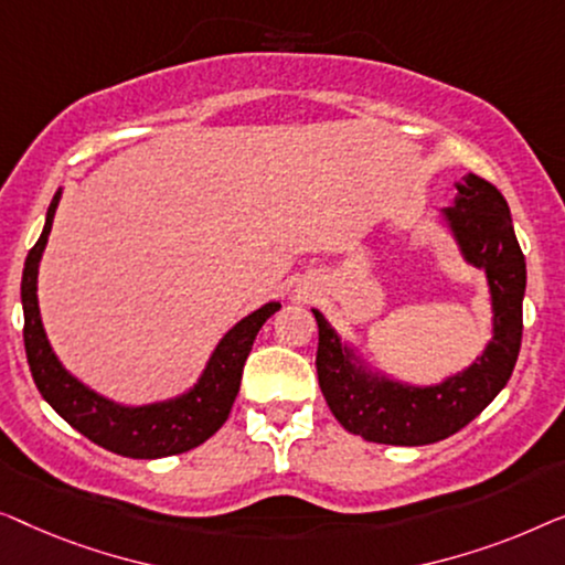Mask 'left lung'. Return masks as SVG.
<instances>
[{"label": "left lung", "instance_id": "obj_1", "mask_svg": "<svg viewBox=\"0 0 565 565\" xmlns=\"http://www.w3.org/2000/svg\"><path fill=\"white\" fill-rule=\"evenodd\" d=\"M443 225L460 258L487 274L491 340L476 359L435 384H409L365 361L359 345L343 340L320 309H312L317 379L324 402L348 433L384 445H430L450 438L489 407L510 381L522 343V299L527 268L502 192L466 173L456 200L440 210Z\"/></svg>", "mask_w": 565, "mask_h": 565}]
</instances>
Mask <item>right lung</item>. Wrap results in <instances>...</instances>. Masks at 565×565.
I'll list each match as a JSON object with an SVG mask.
<instances>
[{"label": "right lung", "mask_w": 565, "mask_h": 565, "mask_svg": "<svg viewBox=\"0 0 565 565\" xmlns=\"http://www.w3.org/2000/svg\"><path fill=\"white\" fill-rule=\"evenodd\" d=\"M63 189H58L47 206L43 233L28 253L22 271V312H25V353L33 371L38 392L66 419V423L102 448L125 458H166L186 452L210 440L225 425L233 402L241 392L243 365L248 359L253 340L274 312L279 301H266L256 312L235 322L220 343L214 345L210 361L204 363L200 379L181 394L148 404H122L94 392L82 379H76L55 355L45 335L41 305H38V268L51 235L55 210Z\"/></svg>", "instance_id": "obj_1"}]
</instances>
